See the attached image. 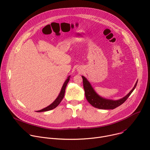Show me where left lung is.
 Here are the masks:
<instances>
[{
    "instance_id": "8db88e82",
    "label": "left lung",
    "mask_w": 150,
    "mask_h": 150,
    "mask_svg": "<svg viewBox=\"0 0 150 150\" xmlns=\"http://www.w3.org/2000/svg\"><path fill=\"white\" fill-rule=\"evenodd\" d=\"M82 78L83 79V86L85 90V97H86L87 101L90 104H91L94 108L100 109H114L116 108L117 107L122 104L133 92L138 82V81L136 82L133 89L125 97L118 100H111L100 97L93 90L91 84L87 81V79L83 76H82Z\"/></svg>"
}]
</instances>
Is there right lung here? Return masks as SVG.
Masks as SVG:
<instances>
[{"mask_svg": "<svg viewBox=\"0 0 150 150\" xmlns=\"http://www.w3.org/2000/svg\"><path fill=\"white\" fill-rule=\"evenodd\" d=\"M69 77H68V78L66 80V81L65 82V83H63V87L62 88V90H61V91L59 95V96L57 97V98L54 100V101L50 105L47 106V108L42 109V110H38L37 111V112H46V111H49V110H52L54 108H56V107L60 103V102L62 101V100H63V97H64V96H65V88L67 87V85L69 81Z\"/></svg>", "mask_w": 150, "mask_h": 150, "instance_id": "obj_1", "label": "right lung"}]
</instances>
